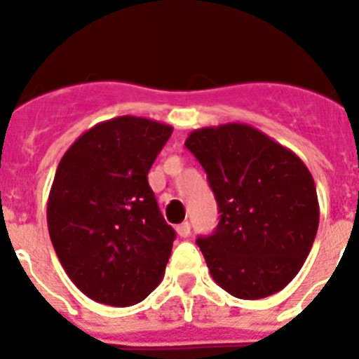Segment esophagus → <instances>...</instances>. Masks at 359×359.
<instances>
[{"label":"esophagus","mask_w":359,"mask_h":359,"mask_svg":"<svg viewBox=\"0 0 359 359\" xmlns=\"http://www.w3.org/2000/svg\"><path fill=\"white\" fill-rule=\"evenodd\" d=\"M176 231H177V236H180V237H189L190 236V223H189V221H185V223H182V224H177Z\"/></svg>","instance_id":"obj_1"}]
</instances>
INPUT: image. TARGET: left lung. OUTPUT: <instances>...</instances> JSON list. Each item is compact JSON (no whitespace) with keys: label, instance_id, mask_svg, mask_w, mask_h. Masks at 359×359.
Returning a JSON list of instances; mask_svg holds the SVG:
<instances>
[{"label":"left lung","instance_id":"1","mask_svg":"<svg viewBox=\"0 0 359 359\" xmlns=\"http://www.w3.org/2000/svg\"><path fill=\"white\" fill-rule=\"evenodd\" d=\"M185 147L207 172L221 214L214 233L196 241L215 284L243 300L284 290L318 230V196L306 163L239 122L196 129Z\"/></svg>","mask_w":359,"mask_h":359}]
</instances>
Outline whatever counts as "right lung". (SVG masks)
<instances>
[{
  "label": "right lung",
  "instance_id": "add662e5",
  "mask_svg": "<svg viewBox=\"0 0 359 359\" xmlns=\"http://www.w3.org/2000/svg\"><path fill=\"white\" fill-rule=\"evenodd\" d=\"M172 128L116 116L82 133L55 170L48 231L66 275L113 307L142 302L163 278L176 231L147 182Z\"/></svg>",
  "mask_w": 359,
  "mask_h": 359
}]
</instances>
